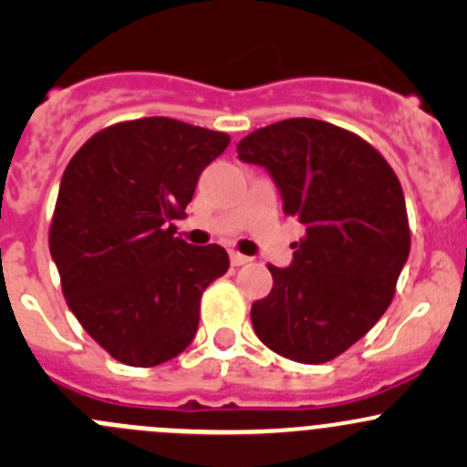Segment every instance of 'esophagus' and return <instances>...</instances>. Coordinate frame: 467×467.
Wrapping results in <instances>:
<instances>
[{
    "label": "esophagus",
    "mask_w": 467,
    "mask_h": 467,
    "mask_svg": "<svg viewBox=\"0 0 467 467\" xmlns=\"http://www.w3.org/2000/svg\"><path fill=\"white\" fill-rule=\"evenodd\" d=\"M248 262H251V257L242 255V253H237V251L230 253V264H233V266H244V264H248Z\"/></svg>",
    "instance_id": "obj_1"
}]
</instances>
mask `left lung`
Here are the masks:
<instances>
[{"label":"left lung","instance_id":"obj_1","mask_svg":"<svg viewBox=\"0 0 467 467\" xmlns=\"http://www.w3.org/2000/svg\"><path fill=\"white\" fill-rule=\"evenodd\" d=\"M237 153L266 169L285 214L305 225L289 266L268 264L273 289L253 303V329L286 359L325 364L393 300L411 248L402 185L366 140L307 117L253 130Z\"/></svg>","mask_w":467,"mask_h":467}]
</instances>
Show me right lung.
Segmentation results:
<instances>
[{
	"mask_svg": "<svg viewBox=\"0 0 467 467\" xmlns=\"http://www.w3.org/2000/svg\"><path fill=\"white\" fill-rule=\"evenodd\" d=\"M228 144L219 130L144 117L99 130L65 169L51 257L72 314L121 364L150 368L194 341L201 296L230 260L176 237L173 221Z\"/></svg>",
	"mask_w": 467,
	"mask_h": 467,
	"instance_id": "obj_1",
	"label": "right lung"
}]
</instances>
